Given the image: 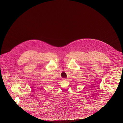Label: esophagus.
<instances>
[{
	"label": "esophagus",
	"instance_id": "obj_1",
	"mask_svg": "<svg viewBox=\"0 0 123 123\" xmlns=\"http://www.w3.org/2000/svg\"><path fill=\"white\" fill-rule=\"evenodd\" d=\"M67 79L66 78H63V80L64 81H66Z\"/></svg>",
	"mask_w": 123,
	"mask_h": 123
}]
</instances>
